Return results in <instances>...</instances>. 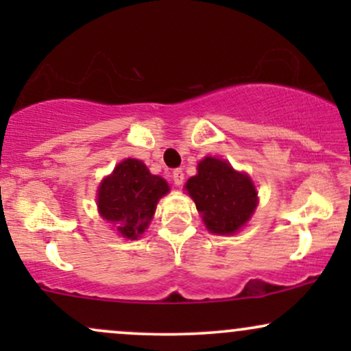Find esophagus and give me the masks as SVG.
Masks as SVG:
<instances>
[{"label":"esophagus","mask_w":351,"mask_h":351,"mask_svg":"<svg viewBox=\"0 0 351 351\" xmlns=\"http://www.w3.org/2000/svg\"><path fill=\"white\" fill-rule=\"evenodd\" d=\"M171 178H173V183H175L176 186H181V184H183V181H184V173H183V170H180V168H176V170H173Z\"/></svg>","instance_id":"obj_1"}]
</instances>
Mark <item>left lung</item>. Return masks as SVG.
Listing matches in <instances>:
<instances>
[{"mask_svg":"<svg viewBox=\"0 0 351 351\" xmlns=\"http://www.w3.org/2000/svg\"><path fill=\"white\" fill-rule=\"evenodd\" d=\"M186 189L203 215L206 228L215 234H232L251 217L257 193L251 178L237 173L223 160L206 156L198 165Z\"/></svg>","mask_w":351,"mask_h":351,"instance_id":"obj_1","label":"left lung"}]
</instances>
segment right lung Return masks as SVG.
Returning <instances> with one entry per match:
<instances>
[{"label":"right lung","mask_w":351,"mask_h":351,"mask_svg":"<svg viewBox=\"0 0 351 351\" xmlns=\"http://www.w3.org/2000/svg\"><path fill=\"white\" fill-rule=\"evenodd\" d=\"M167 181L152 175L135 158L115 167L99 186V211L127 239H136L147 229L156 203L168 193Z\"/></svg>","instance_id":"add662e5"}]
</instances>
